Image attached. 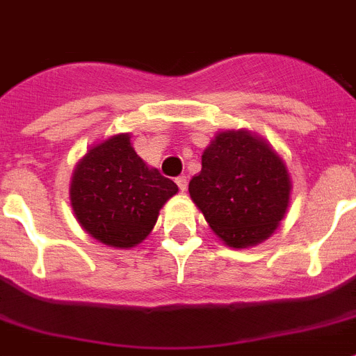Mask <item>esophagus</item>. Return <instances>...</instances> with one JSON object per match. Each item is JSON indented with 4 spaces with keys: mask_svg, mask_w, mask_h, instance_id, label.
<instances>
[{
    "mask_svg": "<svg viewBox=\"0 0 356 356\" xmlns=\"http://www.w3.org/2000/svg\"><path fill=\"white\" fill-rule=\"evenodd\" d=\"M176 184H178L180 191L187 189V176H178V178H176Z\"/></svg>",
    "mask_w": 356,
    "mask_h": 356,
    "instance_id": "esophagus-1",
    "label": "esophagus"
}]
</instances>
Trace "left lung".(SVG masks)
I'll use <instances>...</instances> for the list:
<instances>
[{"label": "left lung", "mask_w": 356, "mask_h": 356, "mask_svg": "<svg viewBox=\"0 0 356 356\" xmlns=\"http://www.w3.org/2000/svg\"><path fill=\"white\" fill-rule=\"evenodd\" d=\"M189 194L227 247L248 248L268 239L284 220L291 178L263 136L227 129L203 151L202 171L189 181Z\"/></svg>", "instance_id": "8db88e82"}]
</instances>
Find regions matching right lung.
<instances>
[{
	"label": "right lung",
	"instance_id": "obj_1",
	"mask_svg": "<svg viewBox=\"0 0 356 356\" xmlns=\"http://www.w3.org/2000/svg\"><path fill=\"white\" fill-rule=\"evenodd\" d=\"M178 185L136 154L129 133L91 145L75 165L70 203L79 225L97 241L133 248L156 225Z\"/></svg>",
	"mask_w": 356,
	"mask_h": 356
}]
</instances>
